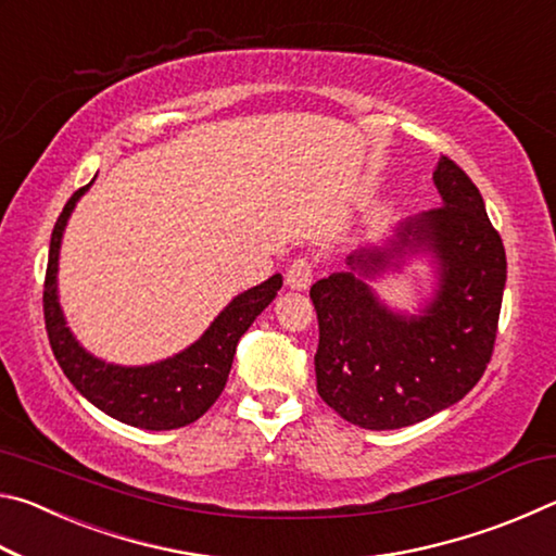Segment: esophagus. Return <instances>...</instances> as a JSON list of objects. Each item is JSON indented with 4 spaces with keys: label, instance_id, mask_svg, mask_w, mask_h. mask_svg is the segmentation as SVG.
Wrapping results in <instances>:
<instances>
[{
    "label": "esophagus",
    "instance_id": "1",
    "mask_svg": "<svg viewBox=\"0 0 556 556\" xmlns=\"http://www.w3.org/2000/svg\"><path fill=\"white\" fill-rule=\"evenodd\" d=\"M314 281V260L308 255H299L294 262H291L287 269V285L291 289H308Z\"/></svg>",
    "mask_w": 556,
    "mask_h": 556
}]
</instances>
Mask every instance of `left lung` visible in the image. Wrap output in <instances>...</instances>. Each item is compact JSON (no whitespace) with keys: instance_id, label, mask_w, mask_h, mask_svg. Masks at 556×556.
Here are the masks:
<instances>
[{"instance_id":"8db88e82","label":"left lung","mask_w":556,"mask_h":556,"mask_svg":"<svg viewBox=\"0 0 556 556\" xmlns=\"http://www.w3.org/2000/svg\"><path fill=\"white\" fill-rule=\"evenodd\" d=\"M434 184L441 208L402 223L390 248L355 252L351 269L308 291L318 316L316 390L355 427L425 421L464 400L491 363L507 277L503 240L481 191L444 154ZM419 249L440 265L438 296L419 317L394 315L367 279Z\"/></svg>"}]
</instances>
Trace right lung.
<instances>
[{
  "label": "right lung",
  "mask_w": 556,
  "mask_h": 556,
  "mask_svg": "<svg viewBox=\"0 0 556 556\" xmlns=\"http://www.w3.org/2000/svg\"><path fill=\"white\" fill-rule=\"evenodd\" d=\"M88 188L90 184L71 195L51 232L49 267H46L43 281V318L51 351L65 378L73 382V388L98 409L110 414L112 419L149 431L191 425L220 397L225 382H228L238 341L277 296L281 277H269L260 287H252L235 296L211 324L208 331L193 345H188L184 353L166 357L162 363L142 365V368H122V365L102 363L75 341L71 328L65 326L59 289H55L65 223H68L75 203Z\"/></svg>",
  "instance_id": "obj_1"
}]
</instances>
